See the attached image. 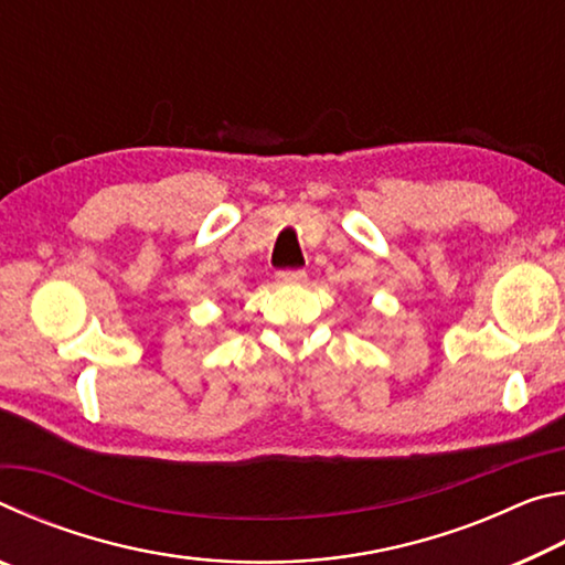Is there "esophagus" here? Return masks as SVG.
<instances>
[{
	"label": "esophagus",
	"instance_id": "1",
	"mask_svg": "<svg viewBox=\"0 0 565 565\" xmlns=\"http://www.w3.org/2000/svg\"><path fill=\"white\" fill-rule=\"evenodd\" d=\"M276 281L281 286H294V284H303L306 281V274L301 269H294V271H279L276 274Z\"/></svg>",
	"mask_w": 565,
	"mask_h": 565
}]
</instances>
